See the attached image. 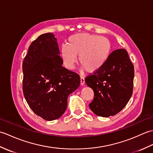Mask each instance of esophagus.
<instances>
[{"label": "esophagus", "mask_w": 153, "mask_h": 153, "mask_svg": "<svg viewBox=\"0 0 153 153\" xmlns=\"http://www.w3.org/2000/svg\"><path fill=\"white\" fill-rule=\"evenodd\" d=\"M80 84L82 85H83L85 84V78L83 76H80Z\"/></svg>", "instance_id": "1"}]
</instances>
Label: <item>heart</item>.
I'll return each instance as SVG.
<instances>
[{
    "label": "heart",
    "instance_id": "obj_1",
    "mask_svg": "<svg viewBox=\"0 0 153 153\" xmlns=\"http://www.w3.org/2000/svg\"><path fill=\"white\" fill-rule=\"evenodd\" d=\"M111 43L105 37L89 33L74 34L68 38V44L61 46L60 56L64 66L72 70L78 60L88 72L100 69L111 53Z\"/></svg>",
    "mask_w": 153,
    "mask_h": 153
}]
</instances>
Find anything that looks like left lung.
I'll return each instance as SVG.
<instances>
[{
  "mask_svg": "<svg viewBox=\"0 0 153 153\" xmlns=\"http://www.w3.org/2000/svg\"><path fill=\"white\" fill-rule=\"evenodd\" d=\"M134 66L125 49L110 54L104 66L85 81L94 91L89 108L96 115L109 117L124 108L133 93Z\"/></svg>",
  "mask_w": 153,
  "mask_h": 153,
  "instance_id": "8db88e82",
  "label": "left lung"
}]
</instances>
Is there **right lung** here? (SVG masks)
I'll list each match as a JSON object with an SVG mask.
<instances>
[{
    "mask_svg": "<svg viewBox=\"0 0 153 153\" xmlns=\"http://www.w3.org/2000/svg\"><path fill=\"white\" fill-rule=\"evenodd\" d=\"M56 39L51 33L32 42L23 61V93L31 110L44 120L64 113L68 97L80 84L77 74L62 66Z\"/></svg>",
    "mask_w": 153,
    "mask_h": 153,
    "instance_id": "right-lung-1",
    "label": "right lung"
}]
</instances>
